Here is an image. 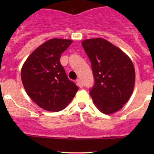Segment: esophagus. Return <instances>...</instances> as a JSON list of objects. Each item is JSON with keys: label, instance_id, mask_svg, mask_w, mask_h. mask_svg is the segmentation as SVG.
I'll list each match as a JSON object with an SVG mask.
<instances>
[{"label": "esophagus", "instance_id": "esophagus-1", "mask_svg": "<svg viewBox=\"0 0 154 154\" xmlns=\"http://www.w3.org/2000/svg\"><path fill=\"white\" fill-rule=\"evenodd\" d=\"M77 86L80 87V88H83V83H82V81H81V80H80V79H77Z\"/></svg>", "mask_w": 154, "mask_h": 154}]
</instances>
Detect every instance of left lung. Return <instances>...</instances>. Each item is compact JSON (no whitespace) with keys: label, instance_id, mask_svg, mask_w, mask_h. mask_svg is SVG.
Wrapping results in <instances>:
<instances>
[{"label":"left lung","instance_id":"1","mask_svg":"<svg viewBox=\"0 0 154 154\" xmlns=\"http://www.w3.org/2000/svg\"><path fill=\"white\" fill-rule=\"evenodd\" d=\"M82 45L91 61L95 81L90 91L93 103L104 114L119 111L134 89L133 62L120 48L104 38L85 39Z\"/></svg>","mask_w":154,"mask_h":154}]
</instances>
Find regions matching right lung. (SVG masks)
<instances>
[{
  "mask_svg": "<svg viewBox=\"0 0 154 154\" xmlns=\"http://www.w3.org/2000/svg\"><path fill=\"white\" fill-rule=\"evenodd\" d=\"M72 42L63 38L48 40L32 51L23 64L21 77L24 89L43 109H64L78 91L60 63L61 54Z\"/></svg>",
  "mask_w": 154,
  "mask_h": 154,
  "instance_id": "add662e5",
  "label": "right lung"
}]
</instances>
